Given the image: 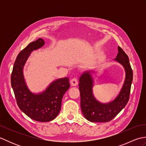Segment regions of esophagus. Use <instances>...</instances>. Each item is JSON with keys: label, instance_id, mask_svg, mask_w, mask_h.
I'll return each instance as SVG.
<instances>
[{"label": "esophagus", "instance_id": "34e87169", "mask_svg": "<svg viewBox=\"0 0 146 146\" xmlns=\"http://www.w3.org/2000/svg\"><path fill=\"white\" fill-rule=\"evenodd\" d=\"M70 83L71 86H76L78 85V79L76 78H73L70 80Z\"/></svg>", "mask_w": 146, "mask_h": 146}]
</instances>
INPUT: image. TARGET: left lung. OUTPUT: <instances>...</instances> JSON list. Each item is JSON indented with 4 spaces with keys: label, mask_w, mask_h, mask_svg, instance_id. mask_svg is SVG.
<instances>
[{
    "label": "left lung",
    "mask_w": 146,
    "mask_h": 146,
    "mask_svg": "<svg viewBox=\"0 0 146 146\" xmlns=\"http://www.w3.org/2000/svg\"><path fill=\"white\" fill-rule=\"evenodd\" d=\"M117 56L115 60L124 67L126 76L124 84L119 95L115 100L107 104L96 100L92 94L93 79L88 72L80 76L79 90L81 98V108L83 115L92 122H106L112 120L127 104L133 80V72L128 56L120 46L118 47Z\"/></svg>",
    "instance_id": "left-lung-1"
}]
</instances>
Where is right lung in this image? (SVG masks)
Instances as JSON below:
<instances>
[{"label":"right lung","instance_id":"add662e5","mask_svg":"<svg viewBox=\"0 0 146 146\" xmlns=\"http://www.w3.org/2000/svg\"><path fill=\"white\" fill-rule=\"evenodd\" d=\"M44 41L41 38L30 42L16 58L11 74V86L21 111L31 119L38 122H49L60 112L64 93L70 88L68 78L52 82L42 94L35 95L27 88L24 82L23 69L27 58L33 50L40 48Z\"/></svg>","mask_w":146,"mask_h":146}]
</instances>
